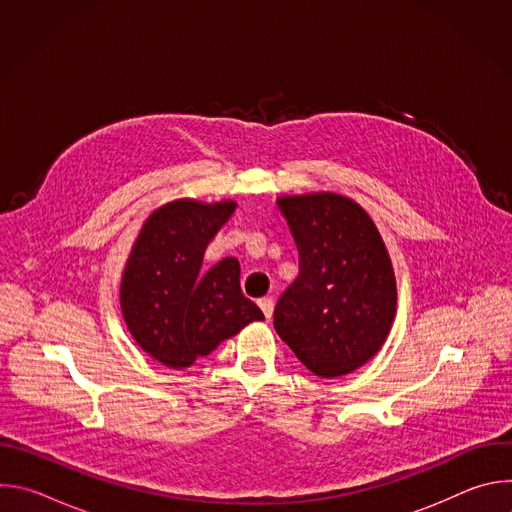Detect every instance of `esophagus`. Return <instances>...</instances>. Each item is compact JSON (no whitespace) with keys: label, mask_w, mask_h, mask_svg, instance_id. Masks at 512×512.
I'll use <instances>...</instances> for the list:
<instances>
[{"label":"esophagus","mask_w":512,"mask_h":512,"mask_svg":"<svg viewBox=\"0 0 512 512\" xmlns=\"http://www.w3.org/2000/svg\"><path fill=\"white\" fill-rule=\"evenodd\" d=\"M257 304H259V308L263 310L265 318L271 320V316H273V300H271V298H261Z\"/></svg>","instance_id":"esophagus-1"}]
</instances>
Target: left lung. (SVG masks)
Returning a JSON list of instances; mask_svg holds the SVG:
<instances>
[{"label": "left lung", "instance_id": "8db88e82", "mask_svg": "<svg viewBox=\"0 0 512 512\" xmlns=\"http://www.w3.org/2000/svg\"><path fill=\"white\" fill-rule=\"evenodd\" d=\"M277 206L298 245L300 275L281 294L273 326L314 375H348L381 350L395 320L387 247L373 218L346 196H281Z\"/></svg>", "mask_w": 512, "mask_h": 512}]
</instances>
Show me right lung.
Masks as SVG:
<instances>
[{
    "instance_id": "obj_1",
    "label": "right lung",
    "mask_w": 512,
    "mask_h": 512,
    "mask_svg": "<svg viewBox=\"0 0 512 512\" xmlns=\"http://www.w3.org/2000/svg\"><path fill=\"white\" fill-rule=\"evenodd\" d=\"M233 200L214 204L174 200L150 214L135 239L121 279V312L135 342L170 369H186L263 312L243 296L235 257L208 271V243L235 212Z\"/></svg>"
}]
</instances>
